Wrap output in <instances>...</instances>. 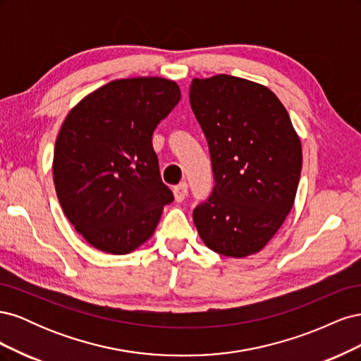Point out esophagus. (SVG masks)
Here are the masks:
<instances>
[{"instance_id": "esophagus-1", "label": "esophagus", "mask_w": 361, "mask_h": 361, "mask_svg": "<svg viewBox=\"0 0 361 361\" xmlns=\"http://www.w3.org/2000/svg\"><path fill=\"white\" fill-rule=\"evenodd\" d=\"M173 194H174V200L182 202L185 197H187V194H188V185H187V182H182V183L176 185V187L173 188Z\"/></svg>"}]
</instances>
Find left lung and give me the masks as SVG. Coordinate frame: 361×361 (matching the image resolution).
Instances as JSON below:
<instances>
[{
  "label": "left lung",
  "instance_id": "8db88e82",
  "mask_svg": "<svg viewBox=\"0 0 361 361\" xmlns=\"http://www.w3.org/2000/svg\"><path fill=\"white\" fill-rule=\"evenodd\" d=\"M190 104L209 145L215 187L192 220L207 248L259 253L290 212L302 150L285 105L268 87L232 75L194 78Z\"/></svg>",
  "mask_w": 361,
  "mask_h": 361
}]
</instances>
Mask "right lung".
Wrapping results in <instances>:
<instances>
[{"mask_svg": "<svg viewBox=\"0 0 361 361\" xmlns=\"http://www.w3.org/2000/svg\"><path fill=\"white\" fill-rule=\"evenodd\" d=\"M180 101L158 76L108 82L64 118L54 149V185L64 215L94 248L128 255L154 235L173 192L162 183L152 135Z\"/></svg>", "mask_w": 361, "mask_h": 361, "instance_id": "1", "label": "right lung"}]
</instances>
